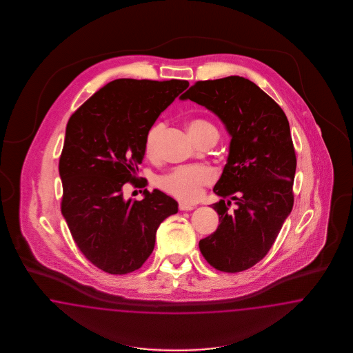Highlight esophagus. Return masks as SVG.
Masks as SVG:
<instances>
[{"label": "esophagus", "instance_id": "1", "mask_svg": "<svg viewBox=\"0 0 353 353\" xmlns=\"http://www.w3.org/2000/svg\"><path fill=\"white\" fill-rule=\"evenodd\" d=\"M179 208H180V211H192L195 207L192 204L183 203L182 202V203L179 204Z\"/></svg>", "mask_w": 353, "mask_h": 353}]
</instances>
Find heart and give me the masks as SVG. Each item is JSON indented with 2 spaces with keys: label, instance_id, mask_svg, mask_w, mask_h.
<instances>
[{
  "label": "heart",
  "instance_id": "1",
  "mask_svg": "<svg viewBox=\"0 0 353 353\" xmlns=\"http://www.w3.org/2000/svg\"><path fill=\"white\" fill-rule=\"evenodd\" d=\"M164 129L163 123H155L146 132L143 148L150 158L157 157L159 148V139ZM188 129L194 139L199 143L207 139H217V129L214 124L204 118H192L188 123ZM214 180V172L207 165H186L179 167L158 179V186L172 196L183 201L192 202L201 195L204 186L210 185Z\"/></svg>",
  "mask_w": 353,
  "mask_h": 353
}]
</instances>
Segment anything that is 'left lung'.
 <instances>
[{
    "label": "left lung",
    "instance_id": "obj_1",
    "mask_svg": "<svg viewBox=\"0 0 353 353\" xmlns=\"http://www.w3.org/2000/svg\"><path fill=\"white\" fill-rule=\"evenodd\" d=\"M181 98L211 110L232 136L214 188L223 196L212 204L220 225L199 241V250L214 269L243 272L265 257L294 205L296 155L289 120L273 98L241 76L196 81ZM232 200L239 205L233 213Z\"/></svg>",
    "mask_w": 353,
    "mask_h": 353
}]
</instances>
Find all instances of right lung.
Masks as SVG:
<instances>
[{
    "label": "right lung",
    "mask_w": 353,
    "mask_h": 353,
    "mask_svg": "<svg viewBox=\"0 0 353 353\" xmlns=\"http://www.w3.org/2000/svg\"><path fill=\"white\" fill-rule=\"evenodd\" d=\"M189 83L118 79L101 88L71 115L59 174L61 210L83 255L110 274L137 270L151 255L159 225L177 214L161 190L142 201L123 198L124 183L145 188L136 173L146 132Z\"/></svg>",
    "instance_id": "right-lung-1"
}]
</instances>
